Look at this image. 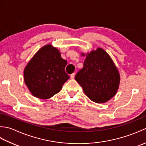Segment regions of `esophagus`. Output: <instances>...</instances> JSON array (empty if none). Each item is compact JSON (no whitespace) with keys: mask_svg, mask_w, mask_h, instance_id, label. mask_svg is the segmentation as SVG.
Returning a JSON list of instances; mask_svg holds the SVG:
<instances>
[{"mask_svg":"<svg viewBox=\"0 0 146 146\" xmlns=\"http://www.w3.org/2000/svg\"><path fill=\"white\" fill-rule=\"evenodd\" d=\"M75 73H72V74H71V75H70V78H71V79H73L74 78H75Z\"/></svg>","mask_w":146,"mask_h":146,"instance_id":"34e87169","label":"esophagus"}]
</instances>
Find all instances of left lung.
I'll return each mask as SVG.
<instances>
[{
  "mask_svg": "<svg viewBox=\"0 0 146 146\" xmlns=\"http://www.w3.org/2000/svg\"><path fill=\"white\" fill-rule=\"evenodd\" d=\"M75 80L91 100L101 104L115 95L120 75L109 55L98 48L86 56L83 68L77 73Z\"/></svg>",
  "mask_w": 146,
  "mask_h": 146,
  "instance_id": "8db88e82",
  "label": "left lung"
}]
</instances>
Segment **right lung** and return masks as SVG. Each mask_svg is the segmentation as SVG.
<instances>
[{
	"mask_svg": "<svg viewBox=\"0 0 146 146\" xmlns=\"http://www.w3.org/2000/svg\"><path fill=\"white\" fill-rule=\"evenodd\" d=\"M66 64L60 52L50 44L39 49L24 70V82L29 91L41 99L56 94L70 78L64 70Z\"/></svg>",
	"mask_w": 146,
	"mask_h": 146,
	"instance_id": "obj_1",
	"label": "right lung"
}]
</instances>
